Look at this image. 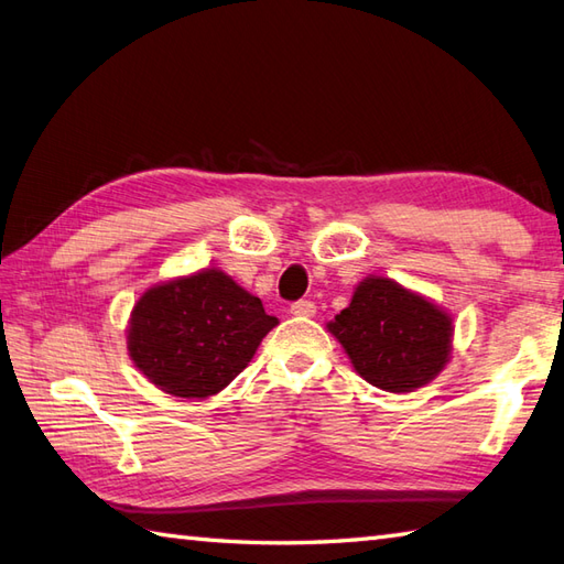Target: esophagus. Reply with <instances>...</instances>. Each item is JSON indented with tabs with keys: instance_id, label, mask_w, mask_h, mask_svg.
Here are the masks:
<instances>
[{
	"instance_id": "esophagus-1",
	"label": "esophagus",
	"mask_w": 564,
	"mask_h": 564,
	"mask_svg": "<svg viewBox=\"0 0 564 564\" xmlns=\"http://www.w3.org/2000/svg\"><path fill=\"white\" fill-rule=\"evenodd\" d=\"M317 313V307L313 301H295L291 305V315L295 317H313Z\"/></svg>"
}]
</instances>
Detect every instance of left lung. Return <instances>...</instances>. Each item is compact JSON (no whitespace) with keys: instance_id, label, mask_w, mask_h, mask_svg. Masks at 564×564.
Returning a JSON list of instances; mask_svg holds the SVG:
<instances>
[{"instance_id":"8db88e82","label":"left lung","mask_w":564,"mask_h":564,"mask_svg":"<svg viewBox=\"0 0 564 564\" xmlns=\"http://www.w3.org/2000/svg\"><path fill=\"white\" fill-rule=\"evenodd\" d=\"M453 322L422 295L390 279H366L351 305L329 322L358 376L388 392H410L434 380L451 354Z\"/></svg>"}]
</instances>
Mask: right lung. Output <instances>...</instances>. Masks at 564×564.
Here are the masks:
<instances>
[{
    "instance_id": "right-lung-1",
    "label": "right lung",
    "mask_w": 564,
    "mask_h": 564,
    "mask_svg": "<svg viewBox=\"0 0 564 564\" xmlns=\"http://www.w3.org/2000/svg\"><path fill=\"white\" fill-rule=\"evenodd\" d=\"M279 325L259 297L206 269L154 285L140 297L128 329V351L160 390L208 398L242 373L261 339Z\"/></svg>"
}]
</instances>
